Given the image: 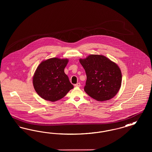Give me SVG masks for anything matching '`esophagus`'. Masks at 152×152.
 <instances>
[{"instance_id": "obj_1", "label": "esophagus", "mask_w": 152, "mask_h": 152, "mask_svg": "<svg viewBox=\"0 0 152 152\" xmlns=\"http://www.w3.org/2000/svg\"><path fill=\"white\" fill-rule=\"evenodd\" d=\"M75 86L76 87H80L81 86V84L80 83H78L75 84Z\"/></svg>"}]
</instances>
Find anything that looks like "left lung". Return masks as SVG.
<instances>
[{
    "instance_id": "obj_1",
    "label": "left lung",
    "mask_w": 152,
    "mask_h": 152,
    "mask_svg": "<svg viewBox=\"0 0 152 152\" xmlns=\"http://www.w3.org/2000/svg\"><path fill=\"white\" fill-rule=\"evenodd\" d=\"M79 61L87 75L84 91L87 94L99 101L116 96L121 86L122 75L115 63L100 55H90Z\"/></svg>"
}]
</instances>
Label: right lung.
Instances as JSON below:
<instances>
[{
	"instance_id": "add662e5",
	"label": "right lung",
	"mask_w": 152,
	"mask_h": 152,
	"mask_svg": "<svg viewBox=\"0 0 152 152\" xmlns=\"http://www.w3.org/2000/svg\"><path fill=\"white\" fill-rule=\"evenodd\" d=\"M68 59L53 58L43 61L33 77V86L36 93L48 101H58L73 88L64 73Z\"/></svg>"
}]
</instances>
